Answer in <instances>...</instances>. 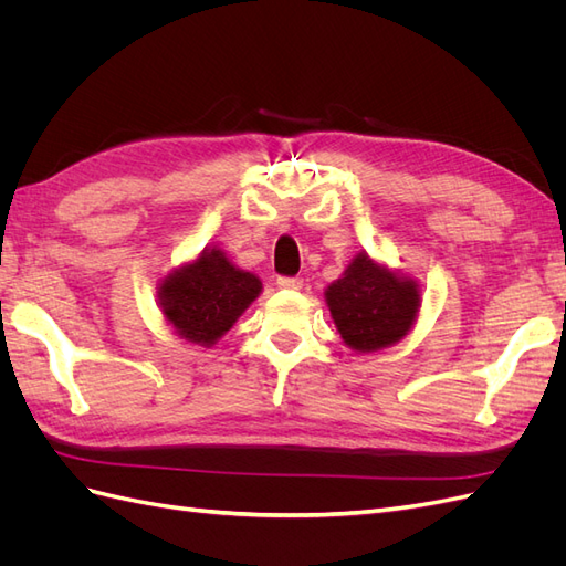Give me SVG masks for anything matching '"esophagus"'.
Masks as SVG:
<instances>
[{
    "label": "esophagus",
    "mask_w": 566,
    "mask_h": 566,
    "mask_svg": "<svg viewBox=\"0 0 566 566\" xmlns=\"http://www.w3.org/2000/svg\"><path fill=\"white\" fill-rule=\"evenodd\" d=\"M276 285H279L281 290H300V287H302V281L295 279V276H279Z\"/></svg>",
    "instance_id": "34e87169"
}]
</instances>
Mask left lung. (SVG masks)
<instances>
[{
  "instance_id": "left-lung-1",
  "label": "left lung",
  "mask_w": 566,
  "mask_h": 566,
  "mask_svg": "<svg viewBox=\"0 0 566 566\" xmlns=\"http://www.w3.org/2000/svg\"><path fill=\"white\" fill-rule=\"evenodd\" d=\"M342 339L356 352H378L399 342L416 321L420 295L413 281L356 254L345 276L325 290Z\"/></svg>"
}]
</instances>
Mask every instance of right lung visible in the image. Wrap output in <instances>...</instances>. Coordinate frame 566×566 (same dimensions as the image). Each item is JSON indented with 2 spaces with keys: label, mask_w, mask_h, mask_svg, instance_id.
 <instances>
[{
  "label": "right lung",
  "mask_w": 566,
  "mask_h": 566,
  "mask_svg": "<svg viewBox=\"0 0 566 566\" xmlns=\"http://www.w3.org/2000/svg\"><path fill=\"white\" fill-rule=\"evenodd\" d=\"M260 290V279L235 269L224 252L205 250L193 264L163 281L160 306L181 337L210 347L231 331Z\"/></svg>",
  "instance_id": "obj_1"
}]
</instances>
